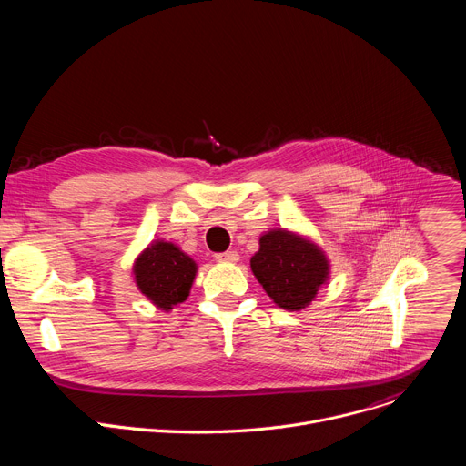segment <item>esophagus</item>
Wrapping results in <instances>:
<instances>
[{
    "label": "esophagus",
    "instance_id": "obj_1",
    "mask_svg": "<svg viewBox=\"0 0 466 466\" xmlns=\"http://www.w3.org/2000/svg\"><path fill=\"white\" fill-rule=\"evenodd\" d=\"M216 259L218 261H228V263H234L239 259V254L236 250H227V252H219L216 254Z\"/></svg>",
    "mask_w": 466,
    "mask_h": 466
}]
</instances>
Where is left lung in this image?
Here are the masks:
<instances>
[{
    "mask_svg": "<svg viewBox=\"0 0 466 466\" xmlns=\"http://www.w3.org/2000/svg\"><path fill=\"white\" fill-rule=\"evenodd\" d=\"M250 268L265 293L289 311L306 308L329 271L328 259L317 245L288 230L263 234Z\"/></svg>",
    "mask_w": 466,
    "mask_h": 466,
    "instance_id": "8db88e82",
    "label": "left lung"
}]
</instances>
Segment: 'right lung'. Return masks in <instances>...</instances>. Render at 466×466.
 Here are the masks:
<instances>
[{
	"mask_svg": "<svg viewBox=\"0 0 466 466\" xmlns=\"http://www.w3.org/2000/svg\"><path fill=\"white\" fill-rule=\"evenodd\" d=\"M195 273V261L167 241L151 243L135 263L140 291L166 311L187 299Z\"/></svg>",
	"mask_w": 466,
	"mask_h": 466,
	"instance_id": "1",
	"label": "right lung"
}]
</instances>
